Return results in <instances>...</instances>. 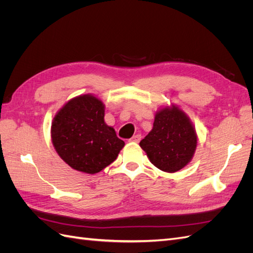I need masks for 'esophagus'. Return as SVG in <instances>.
<instances>
[{"mask_svg":"<svg viewBox=\"0 0 253 253\" xmlns=\"http://www.w3.org/2000/svg\"><path fill=\"white\" fill-rule=\"evenodd\" d=\"M140 139H141V135H140V134H137V135L133 136L132 138L129 139V141H132V142H139Z\"/></svg>","mask_w":253,"mask_h":253,"instance_id":"1","label":"esophagus"}]
</instances>
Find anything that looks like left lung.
Instances as JSON below:
<instances>
[{
	"label": "left lung",
	"mask_w": 253,
	"mask_h": 253,
	"mask_svg": "<svg viewBox=\"0 0 253 253\" xmlns=\"http://www.w3.org/2000/svg\"><path fill=\"white\" fill-rule=\"evenodd\" d=\"M139 144L153 165L173 173L182 169L192 158L197 136L187 115L172 106L156 114L152 131Z\"/></svg>",
	"instance_id": "left-lung-1"
}]
</instances>
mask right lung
Listing matches in <instances>:
<instances>
[{
  "label": "right lung",
  "mask_w": 253,
  "mask_h": 253,
  "mask_svg": "<svg viewBox=\"0 0 253 253\" xmlns=\"http://www.w3.org/2000/svg\"><path fill=\"white\" fill-rule=\"evenodd\" d=\"M51 140L73 169L95 174L117 158L125 141L104 122V105L94 96L72 99L53 118Z\"/></svg>",
  "instance_id": "add662e5"
}]
</instances>
